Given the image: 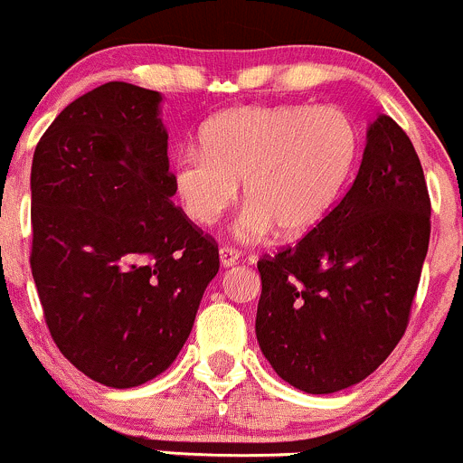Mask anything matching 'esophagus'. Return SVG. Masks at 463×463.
I'll return each mask as SVG.
<instances>
[{"mask_svg":"<svg viewBox=\"0 0 463 463\" xmlns=\"http://www.w3.org/2000/svg\"><path fill=\"white\" fill-rule=\"evenodd\" d=\"M218 254H221V265L222 267H232V265H236L238 260H241V251L236 250V247H221V251H218Z\"/></svg>","mask_w":463,"mask_h":463,"instance_id":"34e87169","label":"esophagus"}]
</instances>
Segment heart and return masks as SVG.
Returning a JSON list of instances; mask_svg holds the SVG:
<instances>
[{"instance_id":"obj_1","label":"heart","mask_w":463,"mask_h":463,"mask_svg":"<svg viewBox=\"0 0 463 463\" xmlns=\"http://www.w3.org/2000/svg\"><path fill=\"white\" fill-rule=\"evenodd\" d=\"M359 128L338 107H241L204 125L198 146H184L171 184L184 216L212 227L242 180L247 207L236 232L245 241L279 232L298 241L326 222L356 169Z\"/></svg>"}]
</instances>
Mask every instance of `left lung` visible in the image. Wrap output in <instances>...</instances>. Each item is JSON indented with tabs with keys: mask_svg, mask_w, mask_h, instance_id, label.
<instances>
[{
	"mask_svg": "<svg viewBox=\"0 0 463 463\" xmlns=\"http://www.w3.org/2000/svg\"><path fill=\"white\" fill-rule=\"evenodd\" d=\"M350 192L321 227L259 260L256 338L283 381L330 394L373 374L402 341L430 241V196L402 127H368Z\"/></svg>",
	"mask_w": 463,
	"mask_h": 463,
	"instance_id": "left-lung-1",
	"label": "left lung"
}]
</instances>
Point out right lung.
Segmentation results:
<instances>
[{"instance_id":"1","label":"right lung","mask_w":463,"mask_h":463,"mask_svg":"<svg viewBox=\"0 0 463 463\" xmlns=\"http://www.w3.org/2000/svg\"><path fill=\"white\" fill-rule=\"evenodd\" d=\"M158 90L107 82L37 142L31 269L61 354L98 383L165 373L218 274V245L171 203Z\"/></svg>"}]
</instances>
